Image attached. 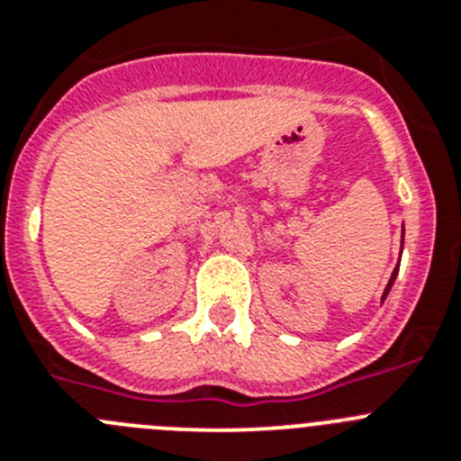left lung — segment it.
Returning <instances> with one entry per match:
<instances>
[{"mask_svg": "<svg viewBox=\"0 0 461 461\" xmlns=\"http://www.w3.org/2000/svg\"><path fill=\"white\" fill-rule=\"evenodd\" d=\"M397 270H399V266H397ZM397 270H394V272H393V276H390L388 286H385V293H383V300H385V295H388V293H390V288H393V284H394V276H397Z\"/></svg>", "mask_w": 461, "mask_h": 461, "instance_id": "8db88e82", "label": "left lung"}]
</instances>
